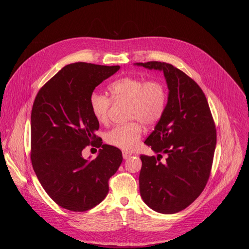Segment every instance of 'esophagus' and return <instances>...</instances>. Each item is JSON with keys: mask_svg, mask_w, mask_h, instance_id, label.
<instances>
[{"mask_svg": "<svg viewBox=\"0 0 249 249\" xmlns=\"http://www.w3.org/2000/svg\"><path fill=\"white\" fill-rule=\"evenodd\" d=\"M122 156H123V159H124V160H127V159H129V158L132 156V154L129 153V152H127V151H123V152H122Z\"/></svg>", "mask_w": 249, "mask_h": 249, "instance_id": "esophagus-1", "label": "esophagus"}]
</instances>
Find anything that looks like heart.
I'll return each mask as SVG.
<instances>
[{
	"label": "heart",
	"mask_w": 249,
	"mask_h": 249,
	"mask_svg": "<svg viewBox=\"0 0 249 249\" xmlns=\"http://www.w3.org/2000/svg\"><path fill=\"white\" fill-rule=\"evenodd\" d=\"M110 98L92 92L89 96L90 111L98 123H105L113 102L127 103V119L135 120L127 124L117 125L105 133L108 144L122 150H132L141 139L142 124L153 126L157 124L166 108L167 89L160 80H148L139 77H123L108 86Z\"/></svg>",
	"instance_id": "obj_1"
}]
</instances>
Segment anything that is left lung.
Returning a JSON list of instances; mask_svg holds the SVG:
<instances>
[{
	"label": "left lung",
	"mask_w": 249,
	"mask_h": 249,
	"mask_svg": "<svg viewBox=\"0 0 249 249\" xmlns=\"http://www.w3.org/2000/svg\"><path fill=\"white\" fill-rule=\"evenodd\" d=\"M135 65L162 71L168 88L163 116L145 141L158 156L140 157L141 197L154 211L174 214L193 203L208 182L216 126L203 90L182 71L158 61Z\"/></svg>",
	"instance_id": "obj_1"
}]
</instances>
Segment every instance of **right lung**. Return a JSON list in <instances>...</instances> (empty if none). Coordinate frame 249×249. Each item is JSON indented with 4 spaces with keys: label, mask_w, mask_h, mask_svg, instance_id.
<instances>
[{
    "label": "right lung",
    "mask_w": 249,
    "mask_h": 249,
    "mask_svg": "<svg viewBox=\"0 0 249 249\" xmlns=\"http://www.w3.org/2000/svg\"><path fill=\"white\" fill-rule=\"evenodd\" d=\"M119 66L78 62L65 66L38 91L31 110V163L50 198L64 209L85 212L108 193V180L122 162L118 148L103 145L89 96ZM102 147L94 160L82 150Z\"/></svg>",
    "instance_id": "1"
}]
</instances>
